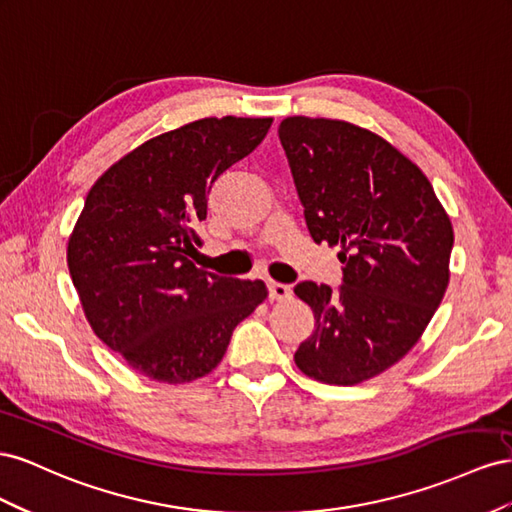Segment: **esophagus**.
<instances>
[{
	"instance_id": "1",
	"label": "esophagus",
	"mask_w": 512,
	"mask_h": 512,
	"mask_svg": "<svg viewBox=\"0 0 512 512\" xmlns=\"http://www.w3.org/2000/svg\"><path fill=\"white\" fill-rule=\"evenodd\" d=\"M270 289V300H287L291 298V287L283 283H268Z\"/></svg>"
}]
</instances>
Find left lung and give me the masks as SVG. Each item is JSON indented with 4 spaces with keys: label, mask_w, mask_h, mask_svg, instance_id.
I'll return each instance as SVG.
<instances>
[{
    "label": "left lung",
    "mask_w": 512,
    "mask_h": 512,
    "mask_svg": "<svg viewBox=\"0 0 512 512\" xmlns=\"http://www.w3.org/2000/svg\"><path fill=\"white\" fill-rule=\"evenodd\" d=\"M279 137L311 238L341 246L343 285L304 281L315 330L294 356L317 382L356 386L418 343L450 281V216L422 169L345 120L291 115Z\"/></svg>",
    "instance_id": "left-lung-1"
}]
</instances>
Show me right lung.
Returning a JSON list of instances; mask_svg holds the SVG:
<instances>
[{
  "mask_svg": "<svg viewBox=\"0 0 512 512\" xmlns=\"http://www.w3.org/2000/svg\"><path fill=\"white\" fill-rule=\"evenodd\" d=\"M272 118H203L152 137L100 175L68 238V270L96 337L160 384L212 373L268 298L261 281L199 270L212 184L264 141Z\"/></svg>",
  "mask_w": 512,
  "mask_h": 512,
  "instance_id": "obj_1",
  "label": "right lung"
}]
</instances>
